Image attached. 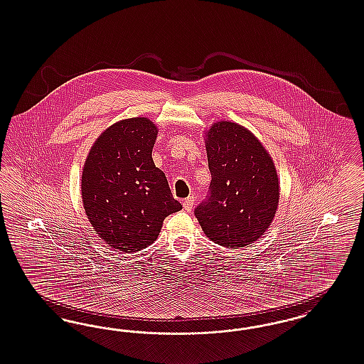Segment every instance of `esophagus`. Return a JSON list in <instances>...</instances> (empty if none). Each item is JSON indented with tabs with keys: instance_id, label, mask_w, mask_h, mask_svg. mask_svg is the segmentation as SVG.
Returning a JSON list of instances; mask_svg holds the SVG:
<instances>
[{
	"instance_id": "34e87169",
	"label": "esophagus",
	"mask_w": 364,
	"mask_h": 364,
	"mask_svg": "<svg viewBox=\"0 0 364 364\" xmlns=\"http://www.w3.org/2000/svg\"><path fill=\"white\" fill-rule=\"evenodd\" d=\"M193 204H195L193 198H186V200L183 201V208L187 210V212H189V210H192V208H193Z\"/></svg>"
}]
</instances>
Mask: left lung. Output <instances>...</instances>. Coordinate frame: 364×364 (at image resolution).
Returning <instances> with one entry per match:
<instances>
[{
    "label": "left lung",
    "mask_w": 364,
    "mask_h": 364,
    "mask_svg": "<svg viewBox=\"0 0 364 364\" xmlns=\"http://www.w3.org/2000/svg\"><path fill=\"white\" fill-rule=\"evenodd\" d=\"M210 196L195 215L212 242L250 245L264 235L280 198L274 160L254 133L237 122H213L205 132Z\"/></svg>",
    "instance_id": "1"
}]
</instances>
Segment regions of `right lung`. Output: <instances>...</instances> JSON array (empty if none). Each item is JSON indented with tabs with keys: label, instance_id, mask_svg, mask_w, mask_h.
<instances>
[{
	"label": "right lung",
	"instance_id": "obj_1",
	"mask_svg": "<svg viewBox=\"0 0 364 364\" xmlns=\"http://www.w3.org/2000/svg\"><path fill=\"white\" fill-rule=\"evenodd\" d=\"M157 127L146 117L112 124L89 151L81 196L89 221L112 248L131 254L157 239L168 215L181 210L152 159Z\"/></svg>",
	"mask_w": 364,
	"mask_h": 364
}]
</instances>
